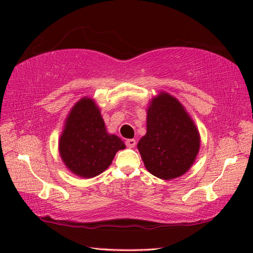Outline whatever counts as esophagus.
<instances>
[{
    "label": "esophagus",
    "mask_w": 253,
    "mask_h": 253,
    "mask_svg": "<svg viewBox=\"0 0 253 253\" xmlns=\"http://www.w3.org/2000/svg\"><path fill=\"white\" fill-rule=\"evenodd\" d=\"M126 146L128 148H133L136 146V140L135 139H127L126 140Z\"/></svg>",
    "instance_id": "obj_1"
}]
</instances>
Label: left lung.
Wrapping results in <instances>:
<instances>
[{
	"instance_id": "left-lung-1",
	"label": "left lung",
	"mask_w": 253,
	"mask_h": 253,
	"mask_svg": "<svg viewBox=\"0 0 253 253\" xmlns=\"http://www.w3.org/2000/svg\"><path fill=\"white\" fill-rule=\"evenodd\" d=\"M137 147L150 173L169 180L191 168L200 148V135L180 102L162 91L150 102L147 133Z\"/></svg>"
}]
</instances>
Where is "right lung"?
<instances>
[{"label": "right lung", "mask_w": 253, "mask_h": 253, "mask_svg": "<svg viewBox=\"0 0 253 253\" xmlns=\"http://www.w3.org/2000/svg\"><path fill=\"white\" fill-rule=\"evenodd\" d=\"M125 149L121 138L107 133L100 109L90 98H83L69 113L58 143L64 164L83 178L95 177L112 164L118 150Z\"/></svg>", "instance_id": "right-lung-1"}]
</instances>
